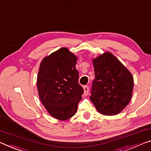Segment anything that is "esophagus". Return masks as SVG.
I'll return each instance as SVG.
<instances>
[{
    "label": "esophagus",
    "mask_w": 151,
    "mask_h": 151,
    "mask_svg": "<svg viewBox=\"0 0 151 151\" xmlns=\"http://www.w3.org/2000/svg\"><path fill=\"white\" fill-rule=\"evenodd\" d=\"M83 91H84V95L87 96L88 94V92H89V87L88 86H83Z\"/></svg>",
    "instance_id": "esophagus-1"
}]
</instances>
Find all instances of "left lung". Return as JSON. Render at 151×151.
I'll use <instances>...</instances> for the list:
<instances>
[{"label":"left lung","mask_w":151,"mask_h":151,"mask_svg":"<svg viewBox=\"0 0 151 151\" xmlns=\"http://www.w3.org/2000/svg\"><path fill=\"white\" fill-rule=\"evenodd\" d=\"M92 63L95 78L90 100L102 114L116 115L131 100L134 86L132 74L110 52L93 59Z\"/></svg>","instance_id":"1"}]
</instances>
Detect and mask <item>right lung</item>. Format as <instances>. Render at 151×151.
<instances>
[{
    "label": "right lung",
    "instance_id": "add662e5",
    "mask_svg": "<svg viewBox=\"0 0 151 151\" xmlns=\"http://www.w3.org/2000/svg\"><path fill=\"white\" fill-rule=\"evenodd\" d=\"M77 57L62 47L44 58L37 86L41 102L56 119L68 120L77 112L83 89L79 84Z\"/></svg>",
    "mask_w": 151,
    "mask_h": 151
}]
</instances>
